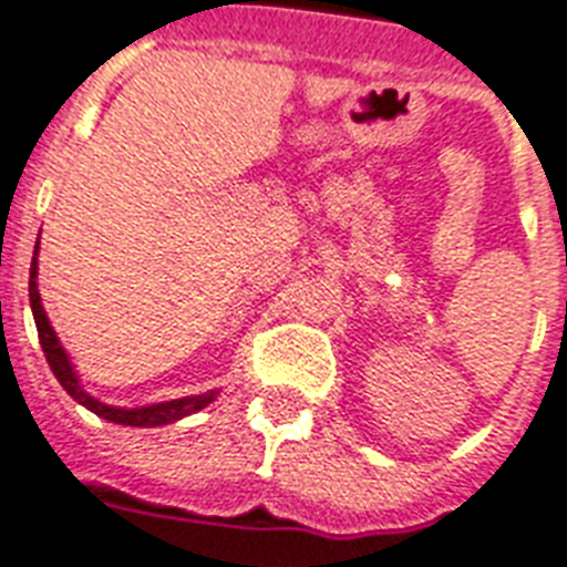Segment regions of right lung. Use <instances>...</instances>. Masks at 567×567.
I'll list each match as a JSON object with an SVG mask.
<instances>
[{"mask_svg": "<svg viewBox=\"0 0 567 567\" xmlns=\"http://www.w3.org/2000/svg\"><path fill=\"white\" fill-rule=\"evenodd\" d=\"M29 300H31V315H34V323H38V338L43 353H47V362L52 368V373L58 377V382L64 385V391L73 396L75 403H82L84 409H91L93 414H100L111 423H123V426H164V423H173L185 417V414H194L199 409L212 403L217 391H208V394H196V396H182V400H171V403H155L144 405V409H114V405H105L100 400H93L82 385H79V377H75L73 364L66 359L64 347L58 341L55 329L49 327V318L43 306H40V293H38V247H34V261H31V274H29Z\"/></svg>", "mask_w": 567, "mask_h": 567, "instance_id": "right-lung-1", "label": "right lung"}]
</instances>
